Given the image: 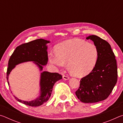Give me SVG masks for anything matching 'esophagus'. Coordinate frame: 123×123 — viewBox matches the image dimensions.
<instances>
[{
    "label": "esophagus",
    "instance_id": "1",
    "mask_svg": "<svg viewBox=\"0 0 123 123\" xmlns=\"http://www.w3.org/2000/svg\"><path fill=\"white\" fill-rule=\"evenodd\" d=\"M63 79H64V80H69V77L67 75H63Z\"/></svg>",
    "mask_w": 123,
    "mask_h": 123
}]
</instances>
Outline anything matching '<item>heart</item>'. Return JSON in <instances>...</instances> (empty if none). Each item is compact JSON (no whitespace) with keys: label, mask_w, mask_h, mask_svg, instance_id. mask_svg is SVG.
I'll list each match as a JSON object with an SVG mask.
<instances>
[{"label":"heart","mask_w":123,"mask_h":123,"mask_svg":"<svg viewBox=\"0 0 123 123\" xmlns=\"http://www.w3.org/2000/svg\"><path fill=\"white\" fill-rule=\"evenodd\" d=\"M56 51H50V62L62 68L68 62L70 72L76 76H84L92 71L99 56L97 45L79 38L67 40L56 47Z\"/></svg>","instance_id":"obj_1"}]
</instances>
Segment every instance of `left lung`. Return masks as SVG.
Here are the masks:
<instances>
[{"label":"left lung","mask_w":123,"mask_h":123,"mask_svg":"<svg viewBox=\"0 0 123 123\" xmlns=\"http://www.w3.org/2000/svg\"><path fill=\"white\" fill-rule=\"evenodd\" d=\"M86 39H90L97 45L98 59L92 71L81 79L75 94L83 103H94L105 100L111 94L117 81V66L115 55L107 41L96 35Z\"/></svg>","instance_id":"1"}]
</instances>
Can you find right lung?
<instances>
[{
    "label": "right lung",
    "instance_id": "obj_1",
    "mask_svg": "<svg viewBox=\"0 0 123 123\" xmlns=\"http://www.w3.org/2000/svg\"><path fill=\"white\" fill-rule=\"evenodd\" d=\"M50 41L40 38L24 43L16 48L10 57L7 70L6 78L12 70L18 64L23 62H34L38 67L39 70H43V66H45L48 62V47L47 44ZM61 75L57 73H50L44 71L41 73L40 82V94L36 99L32 101H23L14 96L18 101L30 106L36 107L41 106L48 100L51 96L53 88L55 83L62 79ZM8 85L9 82L7 81Z\"/></svg>",
    "mask_w": 123,
    "mask_h": 123
}]
</instances>
